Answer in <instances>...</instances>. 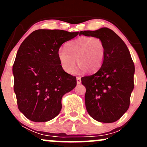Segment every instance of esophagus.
I'll return each instance as SVG.
<instances>
[{
    "label": "esophagus",
    "instance_id": "esophagus-1",
    "mask_svg": "<svg viewBox=\"0 0 147 147\" xmlns=\"http://www.w3.org/2000/svg\"><path fill=\"white\" fill-rule=\"evenodd\" d=\"M81 82H82V80H81V78H80V77H77V83L78 84H81Z\"/></svg>",
    "mask_w": 147,
    "mask_h": 147
}]
</instances>
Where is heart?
Listing matches in <instances>:
<instances>
[{"mask_svg":"<svg viewBox=\"0 0 147 147\" xmlns=\"http://www.w3.org/2000/svg\"><path fill=\"white\" fill-rule=\"evenodd\" d=\"M57 57L61 68L68 73L75 71V59L81 69L94 72L102 67L105 57V46L98 37L81 36L68 42L66 49H59Z\"/></svg>","mask_w":147,"mask_h":147,"instance_id":"1","label":"heart"}]
</instances>
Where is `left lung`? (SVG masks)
Instances as JSON below:
<instances>
[{
    "instance_id": "left-lung-1",
    "label": "left lung",
    "mask_w": 147,
    "mask_h": 147,
    "mask_svg": "<svg viewBox=\"0 0 147 147\" xmlns=\"http://www.w3.org/2000/svg\"><path fill=\"white\" fill-rule=\"evenodd\" d=\"M98 37L105 46V57L96 73L81 78L86 87V110L94 119L112 123L126 112L134 88L135 65L124 42L112 30L81 31L79 35Z\"/></svg>"
}]
</instances>
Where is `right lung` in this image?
Instances as JSON below:
<instances>
[{"label": "right lung", "mask_w": 147, "mask_h": 147, "mask_svg": "<svg viewBox=\"0 0 147 147\" xmlns=\"http://www.w3.org/2000/svg\"><path fill=\"white\" fill-rule=\"evenodd\" d=\"M79 32L37 30L20 45L13 65L14 90L19 111L30 120L48 122L61 110L62 97L77 85L61 66L57 52Z\"/></svg>", "instance_id": "obj_1"}]
</instances>
